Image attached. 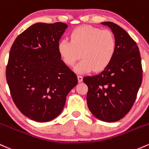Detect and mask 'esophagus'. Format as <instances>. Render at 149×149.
Returning <instances> with one entry per match:
<instances>
[{
    "label": "esophagus",
    "mask_w": 149,
    "mask_h": 149,
    "mask_svg": "<svg viewBox=\"0 0 149 149\" xmlns=\"http://www.w3.org/2000/svg\"><path fill=\"white\" fill-rule=\"evenodd\" d=\"M78 82H79V83L82 82V81H83V76H78Z\"/></svg>",
    "instance_id": "1"
}]
</instances>
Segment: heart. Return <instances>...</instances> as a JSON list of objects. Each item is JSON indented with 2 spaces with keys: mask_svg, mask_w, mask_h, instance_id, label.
I'll list each match as a JSON object with an SVG mask.
<instances>
[{
  "mask_svg": "<svg viewBox=\"0 0 149 149\" xmlns=\"http://www.w3.org/2000/svg\"><path fill=\"white\" fill-rule=\"evenodd\" d=\"M116 49L117 43L112 32L91 25L74 29L71 33V41L63 39L58 44V53L67 66H73L83 57L74 68L78 73L93 69L96 72L103 71L113 60Z\"/></svg>",
  "mask_w": 149,
  "mask_h": 149,
  "instance_id": "1",
  "label": "heart"
}]
</instances>
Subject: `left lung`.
I'll return each instance as SVG.
<instances>
[{"label": "left lung", "instance_id": "obj_1", "mask_svg": "<svg viewBox=\"0 0 149 149\" xmlns=\"http://www.w3.org/2000/svg\"><path fill=\"white\" fill-rule=\"evenodd\" d=\"M101 24L109 27L117 43L115 55L100 73L86 76L87 104L98 120L113 122L121 120L132 108L141 85L142 67L136 43L122 27L112 22Z\"/></svg>", "mask_w": 149, "mask_h": 149}]
</instances>
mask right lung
<instances>
[{
  "instance_id": "add662e5",
  "label": "right lung",
  "mask_w": 149,
  "mask_h": 149,
  "mask_svg": "<svg viewBox=\"0 0 149 149\" xmlns=\"http://www.w3.org/2000/svg\"><path fill=\"white\" fill-rule=\"evenodd\" d=\"M67 27L63 22H37L15 39L10 51L6 79L11 96L19 110L36 122L58 117L78 83L58 52Z\"/></svg>"
}]
</instances>
